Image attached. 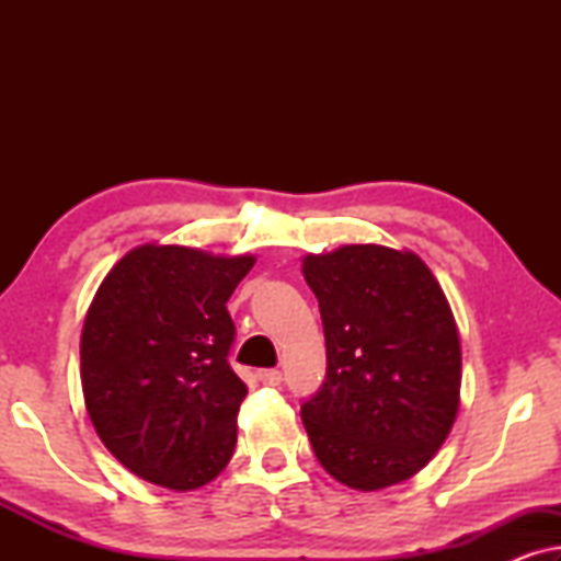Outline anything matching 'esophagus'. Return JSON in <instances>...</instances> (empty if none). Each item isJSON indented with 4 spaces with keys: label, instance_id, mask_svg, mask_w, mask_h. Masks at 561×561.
<instances>
[{
    "label": "esophagus",
    "instance_id": "1",
    "mask_svg": "<svg viewBox=\"0 0 561 561\" xmlns=\"http://www.w3.org/2000/svg\"><path fill=\"white\" fill-rule=\"evenodd\" d=\"M257 378H260V382H265V386H278V382L283 380V375H280V370H260Z\"/></svg>",
    "mask_w": 561,
    "mask_h": 561
}]
</instances>
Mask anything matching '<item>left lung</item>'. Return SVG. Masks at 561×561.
Instances as JSON below:
<instances>
[{
	"instance_id": "8db88e82",
	"label": "left lung",
	"mask_w": 561,
	"mask_h": 561,
	"mask_svg": "<svg viewBox=\"0 0 561 561\" xmlns=\"http://www.w3.org/2000/svg\"><path fill=\"white\" fill-rule=\"evenodd\" d=\"M319 301L327 380L301 405L313 455L342 485L373 493L432 462L459 411L455 313L424 260L382 244L304 257Z\"/></svg>"
}]
</instances>
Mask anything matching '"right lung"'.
<instances>
[{"label":"right lung","instance_id":"add662e5","mask_svg":"<svg viewBox=\"0 0 561 561\" xmlns=\"http://www.w3.org/2000/svg\"><path fill=\"white\" fill-rule=\"evenodd\" d=\"M252 255L140 244L106 273L81 332V388L104 447L152 485L196 490L232 459L248 386L227 311Z\"/></svg>","mask_w":561,"mask_h":561}]
</instances>
